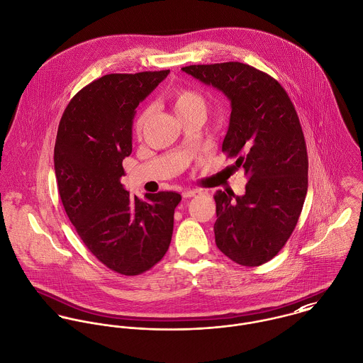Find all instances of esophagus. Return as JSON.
I'll return each mask as SVG.
<instances>
[{
  "label": "esophagus",
  "instance_id": "obj_1",
  "mask_svg": "<svg viewBox=\"0 0 363 363\" xmlns=\"http://www.w3.org/2000/svg\"><path fill=\"white\" fill-rule=\"evenodd\" d=\"M199 194H201V190H197V189H193V190L187 189V190L183 191V197L184 199H191V197H196Z\"/></svg>",
  "mask_w": 363,
  "mask_h": 363
}]
</instances>
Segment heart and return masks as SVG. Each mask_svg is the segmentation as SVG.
I'll use <instances>...</instances> for the list:
<instances>
[{
    "label": "heart",
    "instance_id": "b5f03b06",
    "mask_svg": "<svg viewBox=\"0 0 363 363\" xmlns=\"http://www.w3.org/2000/svg\"><path fill=\"white\" fill-rule=\"evenodd\" d=\"M172 98V104L173 107L176 110L177 114H183L189 110H193L196 107H204L206 108V102L203 99V96L200 94H197L196 91H191V89H186V88H179V89H174L170 95ZM148 114H150V108H144L140 116L137 117V121H135V130L137 133H141L147 118H148Z\"/></svg>",
    "mask_w": 363,
    "mask_h": 363
}]
</instances>
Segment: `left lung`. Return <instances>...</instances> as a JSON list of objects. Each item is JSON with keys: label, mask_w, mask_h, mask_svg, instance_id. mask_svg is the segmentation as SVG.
I'll return each mask as SVG.
<instances>
[{"label": "left lung", "mask_w": 363, "mask_h": 363, "mask_svg": "<svg viewBox=\"0 0 363 363\" xmlns=\"http://www.w3.org/2000/svg\"><path fill=\"white\" fill-rule=\"evenodd\" d=\"M230 101L222 151L236 157L249 182L243 196L216 191L218 249L232 261L257 267L275 257L292 235L308 193V151L299 117L281 84L238 62L182 68Z\"/></svg>", "instance_id": "obj_1"}]
</instances>
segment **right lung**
Segmentation results:
<instances>
[{
  "label": "right lung",
  "instance_id": "1",
  "mask_svg": "<svg viewBox=\"0 0 363 363\" xmlns=\"http://www.w3.org/2000/svg\"><path fill=\"white\" fill-rule=\"evenodd\" d=\"M170 71L108 74L65 107L54 147L64 209L81 240L107 268L138 275L166 255L179 193L131 196L120 179L133 151L135 108Z\"/></svg>",
  "mask_w": 363,
  "mask_h": 363
}]
</instances>
